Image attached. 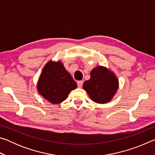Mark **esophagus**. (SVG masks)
I'll use <instances>...</instances> for the list:
<instances>
[{
	"label": "esophagus",
	"instance_id": "obj_1",
	"mask_svg": "<svg viewBox=\"0 0 155 155\" xmlns=\"http://www.w3.org/2000/svg\"><path fill=\"white\" fill-rule=\"evenodd\" d=\"M83 81H77V85H78V87H82V85H83Z\"/></svg>",
	"mask_w": 155,
	"mask_h": 155
}]
</instances>
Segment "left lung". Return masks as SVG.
I'll list each match as a JSON object with an SVG mask.
<instances>
[{"instance_id": "1", "label": "left lung", "mask_w": 155, "mask_h": 155, "mask_svg": "<svg viewBox=\"0 0 155 155\" xmlns=\"http://www.w3.org/2000/svg\"><path fill=\"white\" fill-rule=\"evenodd\" d=\"M83 87L94 102L105 104L111 101L119 88V81L114 72L104 66H97L90 72V78Z\"/></svg>"}]
</instances>
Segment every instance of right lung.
Masks as SVG:
<instances>
[{
    "instance_id": "1",
    "label": "right lung",
    "mask_w": 155,
    "mask_h": 155,
    "mask_svg": "<svg viewBox=\"0 0 155 155\" xmlns=\"http://www.w3.org/2000/svg\"><path fill=\"white\" fill-rule=\"evenodd\" d=\"M77 84L61 61L50 60L44 65L37 83L39 94L52 104H59L67 98Z\"/></svg>"
}]
</instances>
